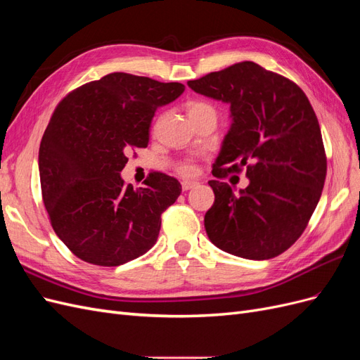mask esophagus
Here are the masks:
<instances>
[{
    "label": "esophagus",
    "instance_id": "esophagus-1",
    "mask_svg": "<svg viewBox=\"0 0 360 360\" xmlns=\"http://www.w3.org/2000/svg\"><path fill=\"white\" fill-rule=\"evenodd\" d=\"M197 181H191V180H183L181 181V189L183 191H189V189H192V188H195L197 186Z\"/></svg>",
    "mask_w": 360,
    "mask_h": 360
}]
</instances>
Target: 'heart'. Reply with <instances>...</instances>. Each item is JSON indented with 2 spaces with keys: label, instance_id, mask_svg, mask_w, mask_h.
<instances>
[{
  "label": "heart",
  "instance_id": "heart-1",
  "mask_svg": "<svg viewBox=\"0 0 360 360\" xmlns=\"http://www.w3.org/2000/svg\"><path fill=\"white\" fill-rule=\"evenodd\" d=\"M204 112H213L214 114V110L213 106L205 103V102H191L188 105V115H193V114H204ZM197 165L192 162H184L183 165L180 167V172L183 174V176H195L197 174Z\"/></svg>",
  "mask_w": 360,
  "mask_h": 360
}]
</instances>
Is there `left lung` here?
Segmentation results:
<instances>
[{
  "mask_svg": "<svg viewBox=\"0 0 360 360\" xmlns=\"http://www.w3.org/2000/svg\"><path fill=\"white\" fill-rule=\"evenodd\" d=\"M202 96L230 105L233 123L213 163L214 202L204 216L210 242L228 254L269 259L307 228L328 171L321 130L299 85L243 61L189 81ZM247 169L236 194L220 179Z\"/></svg>",
  "mask_w": 360,
  "mask_h": 360,
  "instance_id": "left-lung-1",
  "label": "left lung"
}]
</instances>
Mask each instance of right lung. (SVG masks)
Instances as JSON below:
<instances>
[{"mask_svg": "<svg viewBox=\"0 0 360 360\" xmlns=\"http://www.w3.org/2000/svg\"><path fill=\"white\" fill-rule=\"evenodd\" d=\"M183 91L180 82L115 72L73 90L53 111L39 148L41 197L53 231L82 261L120 266L156 243L160 214L181 184L151 172L134 189L120 172L130 148L148 146L158 108Z\"/></svg>", "mask_w": 360, "mask_h": 360, "instance_id": "add662e5", "label": "right lung"}]
</instances>
